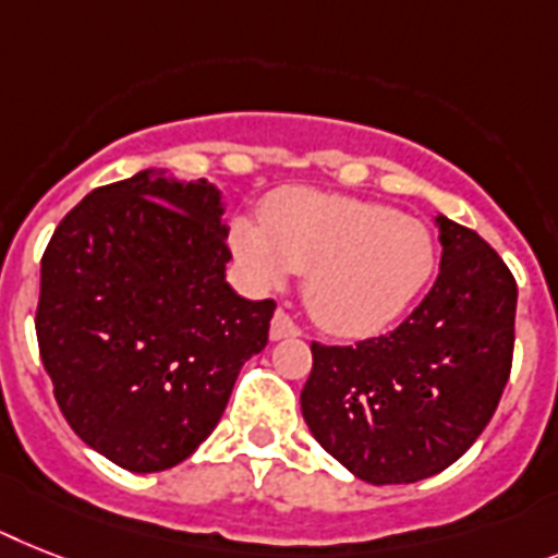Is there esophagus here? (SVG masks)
<instances>
[{"label":"esophagus","instance_id":"1","mask_svg":"<svg viewBox=\"0 0 558 558\" xmlns=\"http://www.w3.org/2000/svg\"><path fill=\"white\" fill-rule=\"evenodd\" d=\"M299 333H302V330H299L296 322L290 319V313L284 311L274 313V322H270V339H293V336Z\"/></svg>","mask_w":558,"mask_h":558}]
</instances>
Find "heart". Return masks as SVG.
Returning a JSON list of instances; mask_svg holds the SVG:
<instances>
[{
  "mask_svg": "<svg viewBox=\"0 0 558 558\" xmlns=\"http://www.w3.org/2000/svg\"><path fill=\"white\" fill-rule=\"evenodd\" d=\"M233 247L262 284L305 276V305L336 336L379 333L422 293L436 265L430 230L376 202L284 191L262 228L233 225Z\"/></svg>",
  "mask_w": 558,
  "mask_h": 558,
  "instance_id": "obj_1",
  "label": "heart"
}]
</instances>
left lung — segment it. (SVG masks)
I'll list each match as a JSON object with an SVG mask.
<instances>
[{
    "mask_svg": "<svg viewBox=\"0 0 558 558\" xmlns=\"http://www.w3.org/2000/svg\"><path fill=\"white\" fill-rule=\"evenodd\" d=\"M434 288L390 333L311 342L302 416L371 485H411L453 464L499 408L513 365L517 279L476 230L436 219Z\"/></svg>",
    "mask_w": 558,
    "mask_h": 558,
    "instance_id": "obj_1",
    "label": "left lung"
}]
</instances>
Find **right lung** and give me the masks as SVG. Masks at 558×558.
I'll list each match as a JSON object with an SVG mask.
<instances>
[{
  "label": "right lung",
  "mask_w": 558,
  "mask_h": 558,
  "mask_svg": "<svg viewBox=\"0 0 558 558\" xmlns=\"http://www.w3.org/2000/svg\"><path fill=\"white\" fill-rule=\"evenodd\" d=\"M222 199L165 170L90 191L41 253L36 339L62 416L133 473L168 471L222 418L276 302L225 282Z\"/></svg>",
  "instance_id": "1"
}]
</instances>
